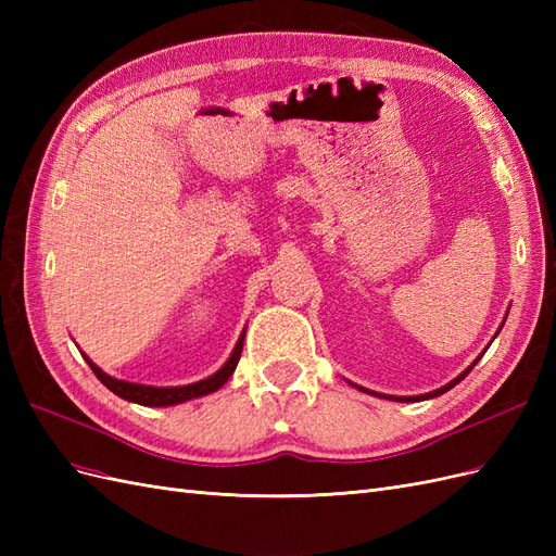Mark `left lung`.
<instances>
[{"instance_id": "obj_1", "label": "left lung", "mask_w": 556, "mask_h": 556, "mask_svg": "<svg viewBox=\"0 0 556 556\" xmlns=\"http://www.w3.org/2000/svg\"><path fill=\"white\" fill-rule=\"evenodd\" d=\"M480 357H482V355H480ZM480 357H478V359H480ZM478 359H476L473 364H470V366L466 368V371H464V374H459L457 378H454V380H450L447 384H443V387H441V390H433V392H429V394H419V396H390V394H378V392H371V390H366V387H357V390H359V392H366V394H374V396H380V399H390V401H401V403H408V401H425V399H433V396H441V394H445L447 390H452V387H454V384H457V382H462V380H464V378H466V376L470 374V368H473V366L478 364Z\"/></svg>"}]
</instances>
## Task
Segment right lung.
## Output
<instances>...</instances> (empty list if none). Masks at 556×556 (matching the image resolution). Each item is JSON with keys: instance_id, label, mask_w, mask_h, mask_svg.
I'll use <instances>...</instances> for the list:
<instances>
[{"instance_id": "obj_1", "label": "right lung", "mask_w": 556, "mask_h": 556, "mask_svg": "<svg viewBox=\"0 0 556 556\" xmlns=\"http://www.w3.org/2000/svg\"><path fill=\"white\" fill-rule=\"evenodd\" d=\"M243 336L245 331L241 333V339L237 343V348H233V352L229 355V359L225 362V366L220 368V371H215L213 376L199 380V382H192V384H180V387H153V384H139V382H127V380H117L109 374H104L102 368H99L97 364H92V359H88L86 355V362L90 364L92 374L102 380V384H106L109 390L113 394H117L125 401H131V403H139V406H176V403H182V401H190V399H197V396H204V394H211L215 390H220V387L231 378L233 368H237L239 359H241V350H243Z\"/></svg>"}]
</instances>
